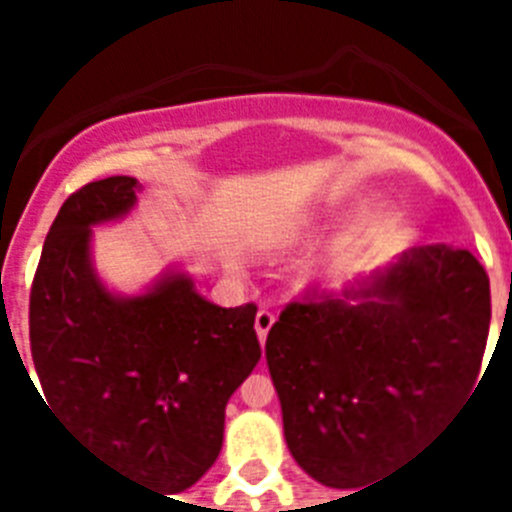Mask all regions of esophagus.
I'll return each mask as SVG.
<instances>
[{
	"instance_id": "esophagus-1",
	"label": "esophagus",
	"mask_w": 512,
	"mask_h": 512,
	"mask_svg": "<svg viewBox=\"0 0 512 512\" xmlns=\"http://www.w3.org/2000/svg\"><path fill=\"white\" fill-rule=\"evenodd\" d=\"M271 325H274V315L269 310H259L256 312V336H259V343L264 346L266 336H269Z\"/></svg>"
}]
</instances>
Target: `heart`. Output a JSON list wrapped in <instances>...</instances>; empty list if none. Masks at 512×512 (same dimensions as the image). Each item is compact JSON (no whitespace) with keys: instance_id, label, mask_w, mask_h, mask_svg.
Masks as SVG:
<instances>
[{"instance_id":"1","label":"heart","mask_w":512,"mask_h":512,"mask_svg":"<svg viewBox=\"0 0 512 512\" xmlns=\"http://www.w3.org/2000/svg\"><path fill=\"white\" fill-rule=\"evenodd\" d=\"M312 274H315V269H310V271H307V277H312Z\"/></svg>"}]
</instances>
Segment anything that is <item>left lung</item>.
<instances>
[{"label": "left lung", "instance_id": "obj_1", "mask_svg": "<svg viewBox=\"0 0 512 512\" xmlns=\"http://www.w3.org/2000/svg\"><path fill=\"white\" fill-rule=\"evenodd\" d=\"M487 330V271L446 243L289 302L266 338L287 449L320 485L361 492L472 392Z\"/></svg>", "mask_w": 512, "mask_h": 512}]
</instances>
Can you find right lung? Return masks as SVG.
<instances>
[{"mask_svg":"<svg viewBox=\"0 0 512 512\" xmlns=\"http://www.w3.org/2000/svg\"><path fill=\"white\" fill-rule=\"evenodd\" d=\"M133 176H110L63 202L30 292V348L48 408L143 485L192 487L223 449L225 405L261 359L256 307L205 300L182 266L138 295L97 274L94 228L138 205Z\"/></svg>","mask_w":512,"mask_h":512,"instance_id":"obj_1","label":"right lung"}]
</instances>
